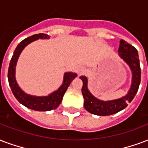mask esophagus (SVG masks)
<instances>
[{
	"label": "esophagus",
	"mask_w": 148,
	"mask_h": 148,
	"mask_svg": "<svg viewBox=\"0 0 148 148\" xmlns=\"http://www.w3.org/2000/svg\"><path fill=\"white\" fill-rule=\"evenodd\" d=\"M78 74L79 75H81V74H85V72H86V69L84 67V66H81V67H79V69H78Z\"/></svg>",
	"instance_id": "34e87169"
}]
</instances>
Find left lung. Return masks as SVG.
<instances>
[{"instance_id": "left-lung-1", "label": "left lung", "mask_w": 148, "mask_h": 148, "mask_svg": "<svg viewBox=\"0 0 148 148\" xmlns=\"http://www.w3.org/2000/svg\"><path fill=\"white\" fill-rule=\"evenodd\" d=\"M119 56L130 65L132 71V82L130 89L126 96L121 99L111 101H101L95 98L89 92L87 88L88 80L85 76L80 77L83 82L82 92L84 97V107L85 110L90 113L99 116H107L114 114L123 110L128 106V103L131 102L136 96L140 83L141 71L140 66L138 52L132 45L121 39L119 49Z\"/></svg>"}]
</instances>
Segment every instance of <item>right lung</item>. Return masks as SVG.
Listing matches in <instances>:
<instances>
[{
	"instance_id": "add662e5",
	"label": "right lung",
	"mask_w": 148,
	"mask_h": 148,
	"mask_svg": "<svg viewBox=\"0 0 148 148\" xmlns=\"http://www.w3.org/2000/svg\"><path fill=\"white\" fill-rule=\"evenodd\" d=\"M38 38H49V36L46 34H38L32 35L29 38L23 40L18 44L10 61L8 78V83H9L13 95L20 103L24 105L27 108L32 109V110H38V111H47V110L56 109L60 106L65 92L73 79L77 76V74L74 73H70V72L66 73L64 74L63 85L58 88V90L52 92L48 96H42V97L32 96L27 95L23 91H22L18 87V84L16 82V77H15L16 62L18 60V56L20 55L25 46H27L28 44L37 40Z\"/></svg>"
}]
</instances>
